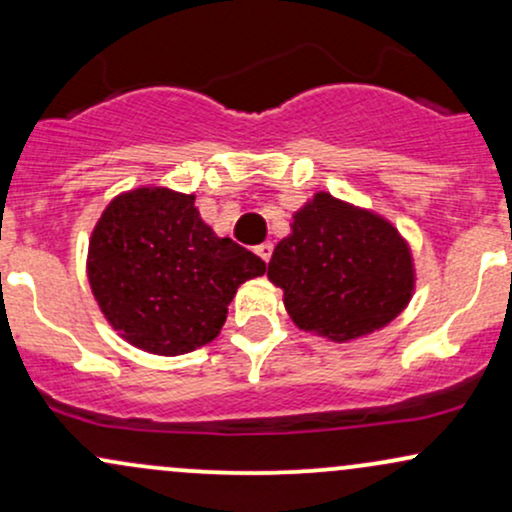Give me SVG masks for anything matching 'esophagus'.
I'll return each mask as SVG.
<instances>
[{
    "instance_id": "1",
    "label": "esophagus",
    "mask_w": 512,
    "mask_h": 512,
    "mask_svg": "<svg viewBox=\"0 0 512 512\" xmlns=\"http://www.w3.org/2000/svg\"><path fill=\"white\" fill-rule=\"evenodd\" d=\"M255 252H257V255H260V257H262V260H264V262H269V260H272V252H274V245H272V243H269V240H267V243H260V245H257V248H255Z\"/></svg>"
}]
</instances>
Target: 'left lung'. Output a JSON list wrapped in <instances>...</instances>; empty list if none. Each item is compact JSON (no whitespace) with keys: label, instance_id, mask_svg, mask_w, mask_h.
I'll return each instance as SVG.
<instances>
[{"label":"left lung","instance_id":"8db88e82","mask_svg":"<svg viewBox=\"0 0 512 512\" xmlns=\"http://www.w3.org/2000/svg\"><path fill=\"white\" fill-rule=\"evenodd\" d=\"M267 276L300 329L343 343L381 329L408 305L415 274L408 243L386 219L317 193L295 212Z\"/></svg>","mask_w":512,"mask_h":512}]
</instances>
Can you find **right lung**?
<instances>
[{
    "instance_id": "obj_1",
    "label": "right lung",
    "mask_w": 512,
    "mask_h": 512,
    "mask_svg": "<svg viewBox=\"0 0 512 512\" xmlns=\"http://www.w3.org/2000/svg\"><path fill=\"white\" fill-rule=\"evenodd\" d=\"M264 272L255 252L200 219L195 195L166 188L114 197L90 238L97 305L128 343L155 355H183L217 338L240 283Z\"/></svg>"
}]
</instances>
